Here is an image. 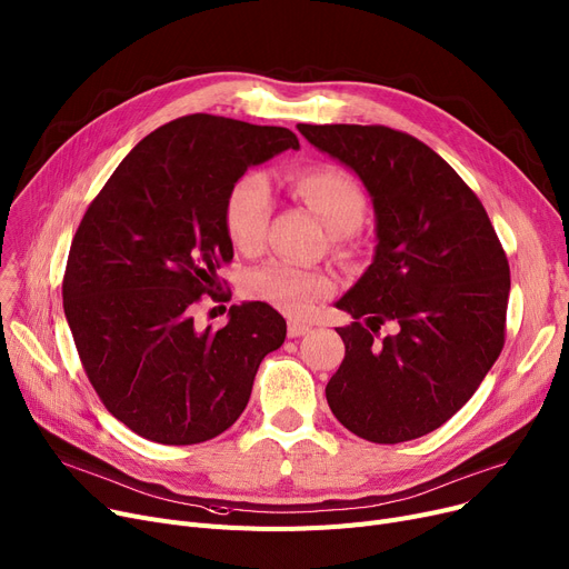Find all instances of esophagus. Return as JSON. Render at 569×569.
Instances as JSON below:
<instances>
[{"instance_id":"obj_1","label":"esophagus","mask_w":569,"mask_h":569,"mask_svg":"<svg viewBox=\"0 0 569 569\" xmlns=\"http://www.w3.org/2000/svg\"><path fill=\"white\" fill-rule=\"evenodd\" d=\"M311 332V325L307 322H300V320H290L288 322V337L290 339H297V337H305Z\"/></svg>"}]
</instances>
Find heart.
Segmentation results:
<instances>
[{"label":"heart","mask_w":569,"mask_h":569,"mask_svg":"<svg viewBox=\"0 0 569 569\" xmlns=\"http://www.w3.org/2000/svg\"><path fill=\"white\" fill-rule=\"evenodd\" d=\"M290 189L335 234H348L365 217V193L350 174L335 166H316L290 174ZM272 217V191L260 172H249L232 184L223 221L237 251L256 256L264 247ZM335 290V277L322 269H305L290 262H269L247 279V295L288 316H305Z\"/></svg>","instance_id":"b5f03b06"}]
</instances>
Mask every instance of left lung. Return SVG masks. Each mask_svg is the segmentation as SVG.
I'll return each mask as SVG.
<instances>
[{"instance_id":"1","label":"left lung","mask_w":569,"mask_h":569,"mask_svg":"<svg viewBox=\"0 0 569 569\" xmlns=\"http://www.w3.org/2000/svg\"><path fill=\"white\" fill-rule=\"evenodd\" d=\"M297 129L362 179L376 212L373 262L337 302L355 322L337 330L346 357L327 403L371 442L427 436L475 395L502 350L510 264L498 234L480 198L422 140L378 124ZM385 321L398 335L378 342Z\"/></svg>"}]
</instances>
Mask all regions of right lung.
Wrapping results in <instances>:
<instances>
[{
    "instance_id": "add662e5",
    "label": "right lung",
    "mask_w": 569,
    "mask_h": 569,
    "mask_svg": "<svg viewBox=\"0 0 569 569\" xmlns=\"http://www.w3.org/2000/svg\"><path fill=\"white\" fill-rule=\"evenodd\" d=\"M286 149L300 140L283 127L179 117L142 138L87 207L64 313L99 399L147 440L196 445L223 433L247 408L262 357L286 339L283 316L264 302L232 305L221 330L193 322L232 260L223 221L232 184Z\"/></svg>"
}]
</instances>
